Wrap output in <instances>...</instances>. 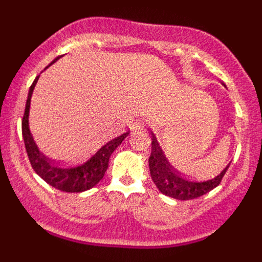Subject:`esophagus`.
<instances>
[{
	"mask_svg": "<svg viewBox=\"0 0 262 262\" xmlns=\"http://www.w3.org/2000/svg\"><path fill=\"white\" fill-rule=\"evenodd\" d=\"M145 126V120L144 119H138L135 122V123L133 124V131H135V133H138L139 129H143Z\"/></svg>",
	"mask_w": 262,
	"mask_h": 262,
	"instance_id": "34e87169",
	"label": "esophagus"
}]
</instances>
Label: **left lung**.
Instances as JSON below:
<instances>
[{"label":"left lung","mask_w":262,"mask_h":262,"mask_svg":"<svg viewBox=\"0 0 262 262\" xmlns=\"http://www.w3.org/2000/svg\"><path fill=\"white\" fill-rule=\"evenodd\" d=\"M148 163H149L152 181L155 182L157 189L165 195L180 201L194 200L211 191L221 184L222 178L230 166L228 164L219 174L209 180H203V181L184 177L169 164L154 134H152V151Z\"/></svg>","instance_id":"8db88e82"}]
</instances>
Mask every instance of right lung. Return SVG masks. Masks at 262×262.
<instances>
[{
    "label": "right lung",
    "instance_id": "right-lung-1",
    "mask_svg": "<svg viewBox=\"0 0 262 262\" xmlns=\"http://www.w3.org/2000/svg\"><path fill=\"white\" fill-rule=\"evenodd\" d=\"M59 57L53 60L50 66L56 61ZM39 80V76L34 80L32 85L30 86L29 96L26 101V108L22 119V135L25 140V147H26L27 156H29L31 166L36 172V174L40 176L47 184L53 186L57 190L67 191V193H81V191L89 190L93 186H96L105 176L108 166V160L111 154L118 148V145L123 142L124 138L129 134V131L118 135L117 138H113L102 147L97 149L92 156L86 157L82 161L73 164V165H66V164L52 163L45 155L39 151L38 145L34 142L32 134L30 131L29 115H30V103H31V96L34 92L36 82Z\"/></svg>",
    "mask_w": 262,
    "mask_h": 262
}]
</instances>
